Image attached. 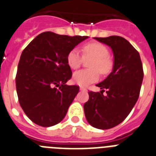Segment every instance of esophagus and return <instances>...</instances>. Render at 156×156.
<instances>
[{"label":"esophagus","mask_w":156,"mask_h":156,"mask_svg":"<svg viewBox=\"0 0 156 156\" xmlns=\"http://www.w3.org/2000/svg\"><path fill=\"white\" fill-rule=\"evenodd\" d=\"M80 91H83V92H87V89H86V88H84V87H80Z\"/></svg>","instance_id":"34e87169"}]
</instances>
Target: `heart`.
I'll list each match as a JSON object with an SVG mask.
<instances>
[{"label":"heart","instance_id":"b5f03b06","mask_svg":"<svg viewBox=\"0 0 156 156\" xmlns=\"http://www.w3.org/2000/svg\"><path fill=\"white\" fill-rule=\"evenodd\" d=\"M83 54L86 58H93L90 68L91 70H80L73 75V80L80 86H87L99 79V70L102 74L109 73L112 67L110 60L109 51L106 46L100 43L87 44L83 48ZM83 56L79 49L73 48L67 56V62L72 69H78L83 63Z\"/></svg>","mask_w":156,"mask_h":156}]
</instances>
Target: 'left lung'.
<instances>
[{"instance_id": "left-lung-1", "label": "left lung", "mask_w": 156, "mask_h": 156, "mask_svg": "<svg viewBox=\"0 0 156 156\" xmlns=\"http://www.w3.org/2000/svg\"><path fill=\"white\" fill-rule=\"evenodd\" d=\"M107 44L114 55L112 72L96 84L100 92H89L83 105L87 122L98 129H109L119 124L129 115L140 96L144 70L137 50L123 37H94ZM106 89L107 94L102 92Z\"/></svg>"}]
</instances>
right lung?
Masks as SVG:
<instances>
[{
	"mask_svg": "<svg viewBox=\"0 0 156 156\" xmlns=\"http://www.w3.org/2000/svg\"><path fill=\"white\" fill-rule=\"evenodd\" d=\"M87 37L44 32L21 53L16 76L18 100L27 116L37 125H56L66 115L79 92V86L66 84L73 75L67 56Z\"/></svg>",
	"mask_w": 156,
	"mask_h": 156,
	"instance_id": "obj_1",
	"label": "right lung"
}]
</instances>
